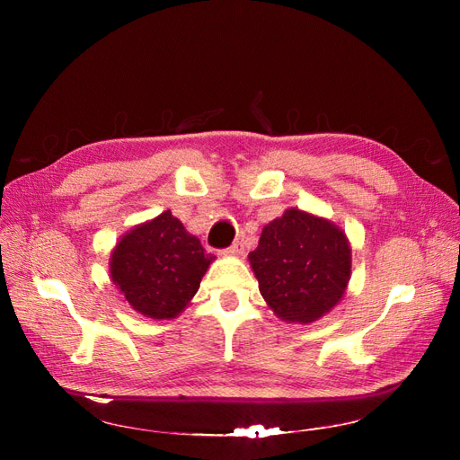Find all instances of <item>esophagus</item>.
Wrapping results in <instances>:
<instances>
[{"mask_svg": "<svg viewBox=\"0 0 460 460\" xmlns=\"http://www.w3.org/2000/svg\"><path fill=\"white\" fill-rule=\"evenodd\" d=\"M226 253H230V255H242V253H243V240H235V242L228 247Z\"/></svg>", "mask_w": 460, "mask_h": 460, "instance_id": "1", "label": "esophagus"}]
</instances>
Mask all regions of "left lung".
Here are the masks:
<instances>
[{"label": "left lung", "instance_id": "left-lung-1", "mask_svg": "<svg viewBox=\"0 0 460 460\" xmlns=\"http://www.w3.org/2000/svg\"><path fill=\"white\" fill-rule=\"evenodd\" d=\"M249 262L274 314L309 324L341 301L351 276V247L333 222L288 208L262 228Z\"/></svg>", "mask_w": 460, "mask_h": 460}]
</instances>
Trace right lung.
I'll use <instances>...</instances> for the list:
<instances>
[{
  "label": "right lung",
  "mask_w": 460,
  "mask_h": 460,
  "mask_svg": "<svg viewBox=\"0 0 460 460\" xmlns=\"http://www.w3.org/2000/svg\"><path fill=\"white\" fill-rule=\"evenodd\" d=\"M213 261L196 235L164 211L122 235L111 253L109 270L134 311L166 320L188 307Z\"/></svg>",
  "instance_id": "obj_1"
}]
</instances>
